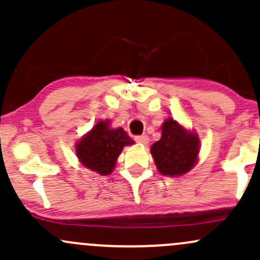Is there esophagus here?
Here are the masks:
<instances>
[{
  "instance_id": "34e87169",
  "label": "esophagus",
  "mask_w": 260,
  "mask_h": 260,
  "mask_svg": "<svg viewBox=\"0 0 260 260\" xmlns=\"http://www.w3.org/2000/svg\"><path fill=\"white\" fill-rule=\"evenodd\" d=\"M136 142L139 143V144L147 145L149 143V137L147 136V134H144V136H138V137H136Z\"/></svg>"
}]
</instances>
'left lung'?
Here are the masks:
<instances>
[{
	"instance_id": "8db88e82",
	"label": "left lung",
	"mask_w": 260,
	"mask_h": 260,
	"mask_svg": "<svg viewBox=\"0 0 260 260\" xmlns=\"http://www.w3.org/2000/svg\"><path fill=\"white\" fill-rule=\"evenodd\" d=\"M162 134L150 148L155 165L161 175L182 176L196 165L199 153L197 134L182 127L174 118L161 126Z\"/></svg>"
}]
</instances>
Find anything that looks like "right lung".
Segmentation results:
<instances>
[{
	"mask_svg": "<svg viewBox=\"0 0 260 260\" xmlns=\"http://www.w3.org/2000/svg\"><path fill=\"white\" fill-rule=\"evenodd\" d=\"M109 124V120L99 121L76 145L80 162L86 169L103 176L113 171L124 145L134 144V140L123 128H110Z\"/></svg>",
	"mask_w": 260,
	"mask_h": 260,
	"instance_id": "1",
	"label": "right lung"
}]
</instances>
